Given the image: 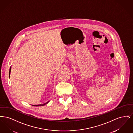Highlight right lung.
I'll return each instance as SVG.
<instances>
[{
	"instance_id": "1",
	"label": "right lung",
	"mask_w": 133,
	"mask_h": 133,
	"mask_svg": "<svg viewBox=\"0 0 133 133\" xmlns=\"http://www.w3.org/2000/svg\"><path fill=\"white\" fill-rule=\"evenodd\" d=\"M11 67H10V69H9V77H10V72H11ZM49 102V101L47 102L46 103H45L44 104H39V105H32V106H44L45 105L47 104Z\"/></svg>"
}]
</instances>
